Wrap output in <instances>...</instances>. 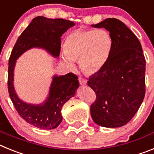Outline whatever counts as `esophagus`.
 Wrapping results in <instances>:
<instances>
[{"label":"esophagus","instance_id":"esophagus-1","mask_svg":"<svg viewBox=\"0 0 154 154\" xmlns=\"http://www.w3.org/2000/svg\"><path fill=\"white\" fill-rule=\"evenodd\" d=\"M79 82L80 85H84L87 83V80L84 78H82V77H79Z\"/></svg>","mask_w":154,"mask_h":154}]
</instances>
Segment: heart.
I'll use <instances>...</instances> for the list:
<instances>
[{"label": "heart", "instance_id": "b5f03b06", "mask_svg": "<svg viewBox=\"0 0 154 154\" xmlns=\"http://www.w3.org/2000/svg\"><path fill=\"white\" fill-rule=\"evenodd\" d=\"M113 42L107 30L77 29L68 35L64 44L63 59L69 69H74L79 61L84 73L99 72L108 62L112 53Z\"/></svg>", "mask_w": 154, "mask_h": 154}]
</instances>
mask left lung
<instances>
[{
	"mask_svg": "<svg viewBox=\"0 0 154 154\" xmlns=\"http://www.w3.org/2000/svg\"><path fill=\"white\" fill-rule=\"evenodd\" d=\"M92 26L106 28L113 46L106 65L88 81L96 95L91 116L99 126L120 127L131 120L144 99L145 57L137 36L118 19L106 18Z\"/></svg>",
	"mask_w": 154,
	"mask_h": 154,
	"instance_id": "left-lung-1",
	"label": "left lung"
}]
</instances>
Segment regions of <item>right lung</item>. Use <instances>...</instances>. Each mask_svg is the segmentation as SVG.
Instances as JSON below:
<instances>
[{"mask_svg":"<svg viewBox=\"0 0 154 154\" xmlns=\"http://www.w3.org/2000/svg\"><path fill=\"white\" fill-rule=\"evenodd\" d=\"M75 23L62 18L51 19L38 16L32 20L17 38L8 63V86L9 96L17 112L27 123L42 130H53L62 120L63 105L75 96L79 86L78 77L73 73L54 75L49 94L44 103L35 105L20 99L14 88V69L16 60L24 51L32 48L46 50L58 58L61 50V37Z\"/></svg>","mask_w":154,"mask_h":154,"instance_id":"1","label":"right lung"}]
</instances>
